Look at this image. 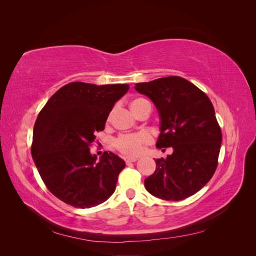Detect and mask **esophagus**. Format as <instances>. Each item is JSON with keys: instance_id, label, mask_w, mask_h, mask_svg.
Segmentation results:
<instances>
[{"instance_id": "obj_1", "label": "esophagus", "mask_w": 256, "mask_h": 256, "mask_svg": "<svg viewBox=\"0 0 256 256\" xmlns=\"http://www.w3.org/2000/svg\"><path fill=\"white\" fill-rule=\"evenodd\" d=\"M124 160H125L126 164H131V162H136L138 160V158H130V157H125L124 158Z\"/></svg>"}]
</instances>
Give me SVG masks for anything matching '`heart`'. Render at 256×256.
Segmentation results:
<instances>
[{
    "label": "heart",
    "instance_id": "heart-1",
    "mask_svg": "<svg viewBox=\"0 0 256 256\" xmlns=\"http://www.w3.org/2000/svg\"><path fill=\"white\" fill-rule=\"evenodd\" d=\"M143 98H136L134 99L130 104L131 110H134V108L144 102ZM152 142V138L150 134L145 132H138V134H122L118 138H115L114 147L122 154H126V156L136 157L141 154L147 144Z\"/></svg>",
    "mask_w": 256,
    "mask_h": 256
}]
</instances>
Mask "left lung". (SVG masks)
<instances>
[{
    "label": "left lung",
    "instance_id": "obj_1",
    "mask_svg": "<svg viewBox=\"0 0 256 256\" xmlns=\"http://www.w3.org/2000/svg\"><path fill=\"white\" fill-rule=\"evenodd\" d=\"M136 90L152 99L161 118L156 146L172 154L156 161L144 184L154 196L187 198L210 180L218 166L222 132L214 106L203 90L182 76L136 83Z\"/></svg>",
    "mask_w": 256,
    "mask_h": 256
}]
</instances>
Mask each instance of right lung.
Returning <instances> with one entry per match:
<instances>
[{
    "label": "right lung",
    "instance_id": "add662e5",
    "mask_svg": "<svg viewBox=\"0 0 256 256\" xmlns=\"http://www.w3.org/2000/svg\"><path fill=\"white\" fill-rule=\"evenodd\" d=\"M128 90V84L72 82L60 88L38 114L30 152L46 187L64 203L94 207L115 191L125 161L104 152L97 162L90 146Z\"/></svg>",
    "mask_w": 256,
    "mask_h": 256
}]
</instances>
